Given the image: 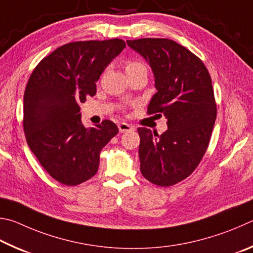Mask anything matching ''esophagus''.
Here are the masks:
<instances>
[{"mask_svg":"<svg viewBox=\"0 0 253 253\" xmlns=\"http://www.w3.org/2000/svg\"><path fill=\"white\" fill-rule=\"evenodd\" d=\"M118 126H119V131L121 132V133H123V132H129V131L133 130V126H130V124H127V123H124V122L120 123Z\"/></svg>","mask_w":253,"mask_h":253,"instance_id":"esophagus-1","label":"esophagus"}]
</instances>
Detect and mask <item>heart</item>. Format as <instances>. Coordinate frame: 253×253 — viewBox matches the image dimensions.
Listing matches in <instances>:
<instances>
[{
    "label": "heart",
    "mask_w": 253,
    "mask_h": 253,
    "mask_svg": "<svg viewBox=\"0 0 253 253\" xmlns=\"http://www.w3.org/2000/svg\"><path fill=\"white\" fill-rule=\"evenodd\" d=\"M124 70L127 77L132 74H136L140 72H147V66L139 60H127L124 64Z\"/></svg>",
    "instance_id": "obj_1"
}]
</instances>
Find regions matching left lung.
<instances>
[{"label": "left lung", "mask_w": 253, "mask_h": 253, "mask_svg": "<svg viewBox=\"0 0 253 253\" xmlns=\"http://www.w3.org/2000/svg\"><path fill=\"white\" fill-rule=\"evenodd\" d=\"M151 66L157 93L148 114L167 118L168 130L139 127L140 170L159 187H170L192 173L210 142L216 104L209 72L187 47L169 39L127 40Z\"/></svg>", "instance_id": "left-lung-1"}]
</instances>
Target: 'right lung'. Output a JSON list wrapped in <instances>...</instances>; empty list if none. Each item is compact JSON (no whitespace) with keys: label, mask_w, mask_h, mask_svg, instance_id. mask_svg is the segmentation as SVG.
I'll return each mask as SVG.
<instances>
[{"label":"right lung","mask_w":253,"mask_h":253,"mask_svg":"<svg viewBox=\"0 0 253 253\" xmlns=\"http://www.w3.org/2000/svg\"><path fill=\"white\" fill-rule=\"evenodd\" d=\"M124 47L120 39L68 43L44 57L31 74L23 105L26 142L62 184L91 179L99 169L101 150L118 134L110 120L84 126L79 104L95 94V82Z\"/></svg>","instance_id":"obj_1"}]
</instances>
